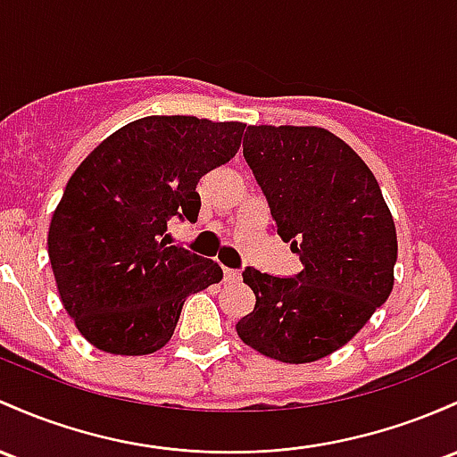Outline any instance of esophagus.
<instances>
[{
	"mask_svg": "<svg viewBox=\"0 0 457 457\" xmlns=\"http://www.w3.org/2000/svg\"><path fill=\"white\" fill-rule=\"evenodd\" d=\"M223 278H225V282H237V279L240 278V273L237 269H228L225 267L223 269Z\"/></svg>",
	"mask_w": 457,
	"mask_h": 457,
	"instance_id": "esophagus-1",
	"label": "esophagus"
}]
</instances>
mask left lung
Wrapping results in <instances>:
<instances>
[{
	"mask_svg": "<svg viewBox=\"0 0 457 457\" xmlns=\"http://www.w3.org/2000/svg\"><path fill=\"white\" fill-rule=\"evenodd\" d=\"M243 155L273 229L303 269L293 278L245 269L255 305L237 332L267 358L314 362L347 345L388 299L397 262L393 214L364 160L323 128L249 125Z\"/></svg>",
	"mask_w": 457,
	"mask_h": 457,
	"instance_id": "1",
	"label": "left lung"
}]
</instances>
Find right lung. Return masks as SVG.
<instances>
[{
	"instance_id": "add662e5",
	"label": "right lung",
	"mask_w": 457,
	"mask_h": 457,
	"mask_svg": "<svg viewBox=\"0 0 457 457\" xmlns=\"http://www.w3.org/2000/svg\"><path fill=\"white\" fill-rule=\"evenodd\" d=\"M245 125L145 117L87 155L49 225V262L79 334L114 355L171 340L188 295L223 279L212 260L167 243L171 219L197 220V182L229 162Z\"/></svg>"
}]
</instances>
